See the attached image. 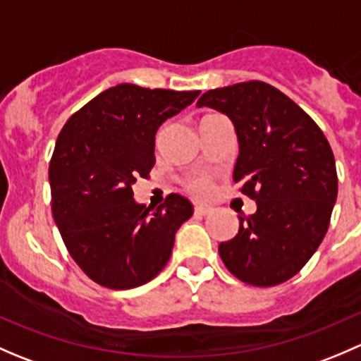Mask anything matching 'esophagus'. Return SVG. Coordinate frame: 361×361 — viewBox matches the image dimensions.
Returning <instances> with one entry per match:
<instances>
[{
    "instance_id": "obj_1",
    "label": "esophagus",
    "mask_w": 361,
    "mask_h": 361,
    "mask_svg": "<svg viewBox=\"0 0 361 361\" xmlns=\"http://www.w3.org/2000/svg\"><path fill=\"white\" fill-rule=\"evenodd\" d=\"M195 214H199V216H206V214L211 213V207H206V206H195Z\"/></svg>"
}]
</instances>
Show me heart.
<instances>
[{"label":"heart","mask_w":361,"mask_h":361,"mask_svg":"<svg viewBox=\"0 0 361 361\" xmlns=\"http://www.w3.org/2000/svg\"><path fill=\"white\" fill-rule=\"evenodd\" d=\"M188 188H190L194 194L206 195L207 192L211 190V181L207 180V178H204V176H197V178H194V180H190V183H188Z\"/></svg>","instance_id":"1"}]
</instances>
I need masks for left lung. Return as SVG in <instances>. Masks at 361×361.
Masks as SVG:
<instances>
[{"label":"left lung","instance_id":"obj_1","mask_svg":"<svg viewBox=\"0 0 361 361\" xmlns=\"http://www.w3.org/2000/svg\"><path fill=\"white\" fill-rule=\"evenodd\" d=\"M197 106L232 120L234 183L257 202L253 214H239L235 238L218 246L225 267L253 286L288 281L322 245L337 199L325 134L288 96L258 80L207 90Z\"/></svg>","mask_w":361,"mask_h":361}]
</instances>
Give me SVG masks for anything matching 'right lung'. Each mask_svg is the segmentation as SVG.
I'll use <instances>...</instances> for the list:
<instances>
[{
  "instance_id": "1",
  "label": "right lung",
  "mask_w": 361,
  "mask_h": 361,
  "mask_svg": "<svg viewBox=\"0 0 361 361\" xmlns=\"http://www.w3.org/2000/svg\"><path fill=\"white\" fill-rule=\"evenodd\" d=\"M199 94L120 83L59 133L49 166L52 214L73 260L97 285L136 288L166 267L194 206L169 194L152 213L134 201L133 185L154 167L159 127Z\"/></svg>"
}]
</instances>
